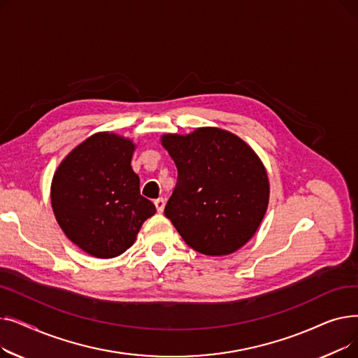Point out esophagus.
<instances>
[{
  "mask_svg": "<svg viewBox=\"0 0 358 358\" xmlns=\"http://www.w3.org/2000/svg\"><path fill=\"white\" fill-rule=\"evenodd\" d=\"M154 203H155V208H157L158 213H162L164 208H165V200L161 197V199H157Z\"/></svg>",
  "mask_w": 358,
  "mask_h": 358,
  "instance_id": "obj_1",
  "label": "esophagus"
}]
</instances>
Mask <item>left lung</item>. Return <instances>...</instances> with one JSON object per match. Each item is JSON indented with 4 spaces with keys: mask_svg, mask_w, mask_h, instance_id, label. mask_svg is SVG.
<instances>
[{
    "mask_svg": "<svg viewBox=\"0 0 358 358\" xmlns=\"http://www.w3.org/2000/svg\"><path fill=\"white\" fill-rule=\"evenodd\" d=\"M162 146L178 178L165 206L185 243L204 255H229L254 236L270 199L266 166L254 149L219 127L166 134Z\"/></svg>",
    "mask_w": 358,
    "mask_h": 358,
    "instance_id": "left-lung-1",
    "label": "left lung"
}]
</instances>
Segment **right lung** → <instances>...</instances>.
I'll use <instances>...</instances> for the list:
<instances>
[{"label": "right lung", "mask_w": 358, "mask_h": 358, "mask_svg": "<svg viewBox=\"0 0 358 358\" xmlns=\"http://www.w3.org/2000/svg\"><path fill=\"white\" fill-rule=\"evenodd\" d=\"M136 145L99 131L62 159L50 185L52 209L66 238L96 258H115L134 245L154 203L141 196L131 169Z\"/></svg>", "instance_id": "obj_1"}]
</instances>
